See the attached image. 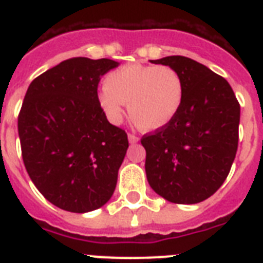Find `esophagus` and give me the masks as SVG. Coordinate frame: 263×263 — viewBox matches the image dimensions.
<instances>
[{
    "label": "esophagus",
    "mask_w": 263,
    "mask_h": 263,
    "mask_svg": "<svg viewBox=\"0 0 263 263\" xmlns=\"http://www.w3.org/2000/svg\"><path fill=\"white\" fill-rule=\"evenodd\" d=\"M128 140H129V143H136V142H139V138L134 134H129L128 135Z\"/></svg>",
    "instance_id": "34e87169"
}]
</instances>
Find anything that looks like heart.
Here are the masks:
<instances>
[{"instance_id":"heart-1","label":"heart","mask_w":263,"mask_h":263,"mask_svg":"<svg viewBox=\"0 0 263 263\" xmlns=\"http://www.w3.org/2000/svg\"><path fill=\"white\" fill-rule=\"evenodd\" d=\"M98 105L111 123H120L125 103L132 123L158 131L172 123L184 99V82L168 65L129 64L110 72L98 92Z\"/></svg>"}]
</instances>
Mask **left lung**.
<instances>
[{
	"label": "left lung",
	"instance_id": "obj_1",
	"mask_svg": "<svg viewBox=\"0 0 263 263\" xmlns=\"http://www.w3.org/2000/svg\"><path fill=\"white\" fill-rule=\"evenodd\" d=\"M179 72L184 99L166 127L140 139L150 187L172 203L192 204L212 196L236 157L240 105L229 83L203 64L183 55L152 60Z\"/></svg>",
	"mask_w": 263,
	"mask_h": 263
}]
</instances>
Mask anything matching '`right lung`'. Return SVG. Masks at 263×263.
I'll list each match as a JSON object with an SVG mask.
<instances>
[{"label": "right lung", "instance_id": "add662e5", "mask_svg": "<svg viewBox=\"0 0 263 263\" xmlns=\"http://www.w3.org/2000/svg\"><path fill=\"white\" fill-rule=\"evenodd\" d=\"M113 60L75 57L35 78L18 113L23 162L50 203L87 213L106 203L128 148L127 134L98 105L101 76Z\"/></svg>", "mask_w": 263, "mask_h": 263}]
</instances>
